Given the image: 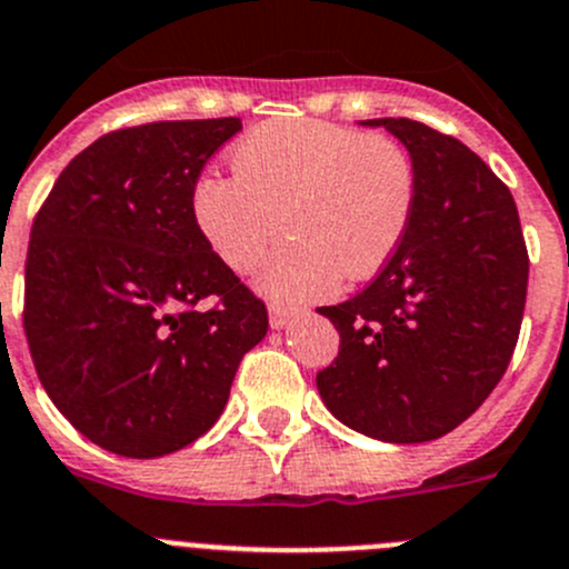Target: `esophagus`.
<instances>
[{
  "mask_svg": "<svg viewBox=\"0 0 569 569\" xmlns=\"http://www.w3.org/2000/svg\"><path fill=\"white\" fill-rule=\"evenodd\" d=\"M295 308H289V306H278V302H272V306H269V325H272L274 330H280V328H286V325L291 322V319H295Z\"/></svg>",
  "mask_w": 569,
  "mask_h": 569,
  "instance_id": "esophagus-1",
  "label": "esophagus"
}]
</instances>
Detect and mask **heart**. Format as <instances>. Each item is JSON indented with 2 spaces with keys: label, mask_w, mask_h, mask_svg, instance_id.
Masks as SVG:
<instances>
[{
  "label": "heart",
  "mask_w": 569,
  "mask_h": 569,
  "mask_svg": "<svg viewBox=\"0 0 569 569\" xmlns=\"http://www.w3.org/2000/svg\"><path fill=\"white\" fill-rule=\"evenodd\" d=\"M236 174H206L191 213L211 250L252 272L280 230L261 283L283 300L358 283L391 261L417 206L413 161L386 136L319 119L258 124L230 152Z\"/></svg>",
  "instance_id": "b5f03b06"
}]
</instances>
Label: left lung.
Instances as JSON below:
<instances>
[{"label":"left lung","mask_w":569,"mask_h":569,"mask_svg":"<svg viewBox=\"0 0 569 569\" xmlns=\"http://www.w3.org/2000/svg\"><path fill=\"white\" fill-rule=\"evenodd\" d=\"M408 150L417 206L400 250L339 306V356L317 375L336 419L395 445L431 442L478 411L517 347L528 250L511 191L453 136L367 119Z\"/></svg>","instance_id":"8db88e82"}]
</instances>
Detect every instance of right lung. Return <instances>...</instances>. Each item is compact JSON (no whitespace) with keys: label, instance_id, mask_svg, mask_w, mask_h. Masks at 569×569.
<instances>
[{"label":"right lung","instance_id":"add662e5","mask_svg":"<svg viewBox=\"0 0 569 569\" xmlns=\"http://www.w3.org/2000/svg\"><path fill=\"white\" fill-rule=\"evenodd\" d=\"M241 119L152 121L97 138L30 230L24 333L41 386L86 439L127 459L174 453L224 411L267 306L191 213L208 158ZM202 299H217L200 309Z\"/></svg>","mask_w":569,"mask_h":569}]
</instances>
